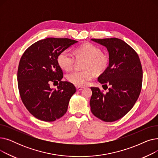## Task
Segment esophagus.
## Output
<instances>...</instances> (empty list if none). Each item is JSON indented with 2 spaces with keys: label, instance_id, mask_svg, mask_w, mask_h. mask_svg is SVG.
Here are the masks:
<instances>
[{
  "label": "esophagus",
  "instance_id": "34e87169",
  "mask_svg": "<svg viewBox=\"0 0 158 158\" xmlns=\"http://www.w3.org/2000/svg\"><path fill=\"white\" fill-rule=\"evenodd\" d=\"M83 88H84V87H81V86H77V87H76V89H77V91H81V90H82Z\"/></svg>",
  "mask_w": 158,
  "mask_h": 158
}]
</instances>
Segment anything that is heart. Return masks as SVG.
I'll return each instance as SVG.
<instances>
[{
    "label": "heart",
    "instance_id": "heart-1",
    "mask_svg": "<svg viewBox=\"0 0 158 158\" xmlns=\"http://www.w3.org/2000/svg\"><path fill=\"white\" fill-rule=\"evenodd\" d=\"M77 60L85 59L83 71H73L66 76V79L71 83L84 86L89 83L97 74L104 72L109 64V58L102 54L98 47L89 43L77 47L74 51ZM75 57L69 51H63L57 56V63L60 67L66 71L70 70L74 65Z\"/></svg>",
    "mask_w": 158,
    "mask_h": 158
}]
</instances>
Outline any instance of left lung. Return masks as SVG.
<instances>
[{"label": "left lung", "instance_id": "1", "mask_svg": "<svg viewBox=\"0 0 158 158\" xmlns=\"http://www.w3.org/2000/svg\"><path fill=\"white\" fill-rule=\"evenodd\" d=\"M105 47L109 53V65L98 77L102 88L108 92L91 87V111L107 122L118 120L125 116L136 103L142 85L143 71L137 53L123 40L116 38L92 39Z\"/></svg>", "mask_w": 158, "mask_h": 158}]
</instances>
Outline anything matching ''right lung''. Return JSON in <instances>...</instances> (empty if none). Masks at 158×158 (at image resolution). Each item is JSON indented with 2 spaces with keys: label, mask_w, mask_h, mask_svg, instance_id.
<instances>
[{
  "label": "right lung",
  "mask_w": 158,
  "mask_h": 158,
  "mask_svg": "<svg viewBox=\"0 0 158 158\" xmlns=\"http://www.w3.org/2000/svg\"><path fill=\"white\" fill-rule=\"evenodd\" d=\"M78 41L69 38H47L31 45L22 55L17 80L22 101L36 118L53 122L67 111L76 89L73 84L62 81L63 71L57 56ZM60 82L58 89L49 88L51 82Z\"/></svg>",
  "instance_id": "obj_1"
}]
</instances>
